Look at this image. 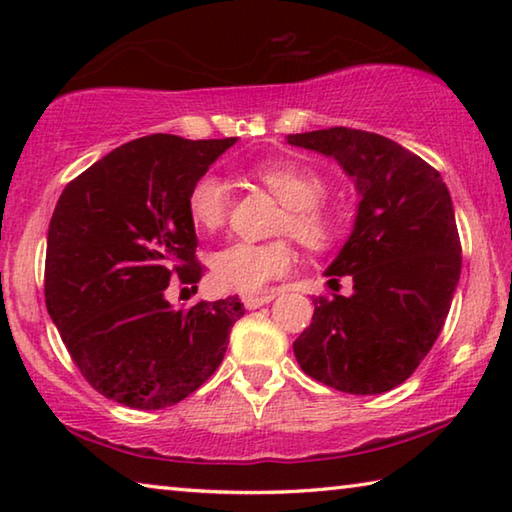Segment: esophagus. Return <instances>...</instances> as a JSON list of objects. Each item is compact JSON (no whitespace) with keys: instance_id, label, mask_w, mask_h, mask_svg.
Here are the masks:
<instances>
[{"instance_id":"1","label":"esophagus","mask_w":512,"mask_h":512,"mask_svg":"<svg viewBox=\"0 0 512 512\" xmlns=\"http://www.w3.org/2000/svg\"><path fill=\"white\" fill-rule=\"evenodd\" d=\"M275 298V293H268V296H244V307L246 309H259L268 305Z\"/></svg>"}]
</instances>
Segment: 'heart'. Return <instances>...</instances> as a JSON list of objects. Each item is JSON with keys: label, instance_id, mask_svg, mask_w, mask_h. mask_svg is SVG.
<instances>
[{"label": "heart", "instance_id": "b5f03b06", "mask_svg": "<svg viewBox=\"0 0 512 512\" xmlns=\"http://www.w3.org/2000/svg\"><path fill=\"white\" fill-rule=\"evenodd\" d=\"M253 176L287 207L280 221V232L311 250H325L334 244L341 230L339 214L323 203L325 180L314 169L291 160L262 162ZM187 210L192 221L207 232L219 230L228 219L230 192L216 173L198 176L187 194ZM293 264V253L284 241H235L212 257V277L216 287L235 293H259Z\"/></svg>", "mask_w": 512, "mask_h": 512}]
</instances>
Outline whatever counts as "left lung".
<instances>
[{"label": "left lung", "mask_w": 512, "mask_h": 512, "mask_svg": "<svg viewBox=\"0 0 512 512\" xmlns=\"http://www.w3.org/2000/svg\"><path fill=\"white\" fill-rule=\"evenodd\" d=\"M287 142L334 158L359 194L348 241L325 275L352 296L314 300L293 341L300 368L352 395H379L413 375L436 343L461 277V239L440 173L388 137L336 126Z\"/></svg>", "instance_id": "8db88e82"}]
</instances>
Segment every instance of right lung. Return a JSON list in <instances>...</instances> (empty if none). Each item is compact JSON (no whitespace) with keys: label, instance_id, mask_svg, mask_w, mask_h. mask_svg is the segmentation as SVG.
<instances>
[{"label":"right lung","instance_id":"right-lung-1","mask_svg":"<svg viewBox=\"0 0 512 512\" xmlns=\"http://www.w3.org/2000/svg\"><path fill=\"white\" fill-rule=\"evenodd\" d=\"M237 137L146 135L103 155L60 194L45 302L88 384L140 411L173 406L221 366L239 298L173 309L171 280H201L187 194Z\"/></svg>","mask_w":512,"mask_h":512}]
</instances>
